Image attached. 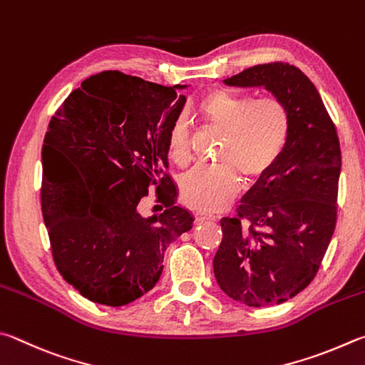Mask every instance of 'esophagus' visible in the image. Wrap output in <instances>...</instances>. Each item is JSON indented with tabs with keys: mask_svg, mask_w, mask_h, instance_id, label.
<instances>
[{
	"mask_svg": "<svg viewBox=\"0 0 365 365\" xmlns=\"http://www.w3.org/2000/svg\"><path fill=\"white\" fill-rule=\"evenodd\" d=\"M207 220H215V217L210 215V214H205V212H196V214H195V222L196 223H202V222H207Z\"/></svg>",
	"mask_w": 365,
	"mask_h": 365,
	"instance_id": "1",
	"label": "esophagus"
}]
</instances>
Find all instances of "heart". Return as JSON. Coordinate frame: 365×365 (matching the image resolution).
I'll use <instances>...</instances> for the list:
<instances>
[{
  "label": "heart",
  "instance_id": "b5f03b06",
  "mask_svg": "<svg viewBox=\"0 0 365 365\" xmlns=\"http://www.w3.org/2000/svg\"><path fill=\"white\" fill-rule=\"evenodd\" d=\"M202 121L222 134L217 160L222 165L197 168L183 177L180 195L183 204L204 212L218 210L240 191L242 177L252 183L260 180L279 160L290 135L289 108L277 98L240 96L214 89L197 102ZM168 155L178 165L190 161L187 121L178 118L170 125Z\"/></svg>",
  "mask_w": 365,
  "mask_h": 365
}]
</instances>
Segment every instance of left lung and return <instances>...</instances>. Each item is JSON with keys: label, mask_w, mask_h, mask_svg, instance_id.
Wrapping results in <instances>:
<instances>
[{"label": "left lung", "mask_w": 365, "mask_h": 365, "mask_svg": "<svg viewBox=\"0 0 365 365\" xmlns=\"http://www.w3.org/2000/svg\"><path fill=\"white\" fill-rule=\"evenodd\" d=\"M223 83L264 88L289 108L292 125L281 158L244 195L237 217L220 220L214 274L223 292L246 307L281 304L314 279L332 240L339 135L319 92L294 65H257Z\"/></svg>", "instance_id": "left-lung-1"}]
</instances>
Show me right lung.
<instances>
[{
	"label": "right lung",
	"mask_w": 365,
	"mask_h": 365,
	"mask_svg": "<svg viewBox=\"0 0 365 365\" xmlns=\"http://www.w3.org/2000/svg\"><path fill=\"white\" fill-rule=\"evenodd\" d=\"M187 84L102 71L65 98L46 132L41 209L58 273L84 298L123 307L156 286L164 250L193 228L177 205L168 135ZM166 188L160 215L138 210L148 185ZM157 189V190H158Z\"/></svg>",
	"instance_id": "add662e5"
}]
</instances>
